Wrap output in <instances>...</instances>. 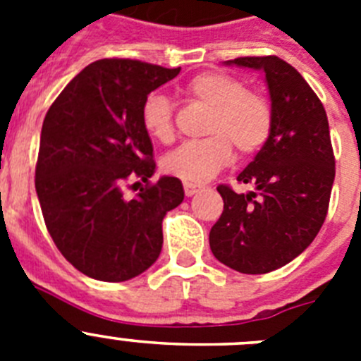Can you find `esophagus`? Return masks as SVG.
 Instances as JSON below:
<instances>
[{
	"label": "esophagus",
	"mask_w": 361,
	"mask_h": 361,
	"mask_svg": "<svg viewBox=\"0 0 361 361\" xmlns=\"http://www.w3.org/2000/svg\"><path fill=\"white\" fill-rule=\"evenodd\" d=\"M199 190H200V186H197V184L184 183V193H186V197H193Z\"/></svg>",
	"instance_id": "obj_1"
}]
</instances>
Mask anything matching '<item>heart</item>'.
I'll use <instances>...</instances> for the list:
<instances>
[{"label": "heart", "mask_w": 361, "mask_h": 361, "mask_svg": "<svg viewBox=\"0 0 361 361\" xmlns=\"http://www.w3.org/2000/svg\"><path fill=\"white\" fill-rule=\"evenodd\" d=\"M191 101L212 108L206 133L200 141H188L164 157V170L186 183H206L215 177L233 157V147L242 155L258 152L271 133L273 114L267 99L245 88L244 81L231 73L208 70L197 73L184 86ZM141 121L152 139L170 142L173 139V106L161 92L145 99Z\"/></svg>", "instance_id": "heart-1"}]
</instances>
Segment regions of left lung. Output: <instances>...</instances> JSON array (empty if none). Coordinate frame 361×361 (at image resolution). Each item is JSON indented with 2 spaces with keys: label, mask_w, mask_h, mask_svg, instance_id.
Returning <instances> with one entry per match:
<instances>
[{
  "label": "left lung",
  "mask_w": 361,
  "mask_h": 361,
  "mask_svg": "<svg viewBox=\"0 0 361 361\" xmlns=\"http://www.w3.org/2000/svg\"><path fill=\"white\" fill-rule=\"evenodd\" d=\"M224 65L264 73L273 124L237 177L253 190L216 188L224 212L209 231V247L231 269L262 275L307 250L324 224L334 183L329 123L307 81L280 57H237Z\"/></svg>",
  "instance_id": "1"
}]
</instances>
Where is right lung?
Segmentation results:
<instances>
[{
    "label": "right lung",
    "instance_id": "right-lung-1",
    "mask_svg": "<svg viewBox=\"0 0 361 361\" xmlns=\"http://www.w3.org/2000/svg\"><path fill=\"white\" fill-rule=\"evenodd\" d=\"M132 59H101L65 86L41 128L36 191L44 224L63 257L82 275L124 282L162 250V219L184 200L177 177L146 184L133 199L124 183L155 173L142 126L145 99L177 78Z\"/></svg>",
    "mask_w": 361,
    "mask_h": 361
}]
</instances>
